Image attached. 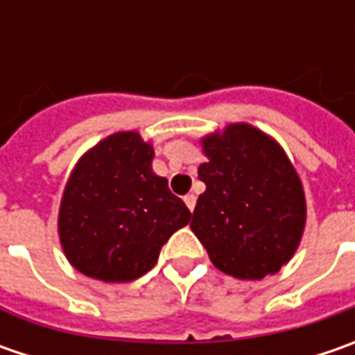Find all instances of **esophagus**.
Listing matches in <instances>:
<instances>
[{
    "mask_svg": "<svg viewBox=\"0 0 355 355\" xmlns=\"http://www.w3.org/2000/svg\"><path fill=\"white\" fill-rule=\"evenodd\" d=\"M184 201H185V205L189 207V211H193V207H196V201H198V198H196L193 193H187V196L184 198Z\"/></svg>",
    "mask_w": 355,
    "mask_h": 355,
    "instance_id": "34e87169",
    "label": "esophagus"
}]
</instances>
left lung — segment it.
Listing matches in <instances>:
<instances>
[{
	"mask_svg": "<svg viewBox=\"0 0 355 355\" xmlns=\"http://www.w3.org/2000/svg\"><path fill=\"white\" fill-rule=\"evenodd\" d=\"M209 162L199 166L205 191L191 231L211 263L235 279L279 272L296 251L306 203L302 184L275 140L249 124H231L203 140Z\"/></svg>",
	"mask_w": 355,
	"mask_h": 355,
	"instance_id": "8db88e82",
	"label": "left lung"
}]
</instances>
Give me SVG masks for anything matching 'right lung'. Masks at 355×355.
Segmentation results:
<instances>
[{
  "label": "right lung",
  "instance_id": "right-lung-1",
  "mask_svg": "<svg viewBox=\"0 0 355 355\" xmlns=\"http://www.w3.org/2000/svg\"><path fill=\"white\" fill-rule=\"evenodd\" d=\"M154 150L136 132H118L80 157L64 187L59 235L76 270L126 282L156 265L191 211L152 171Z\"/></svg>",
  "mask_w": 355,
  "mask_h": 355
}]
</instances>
